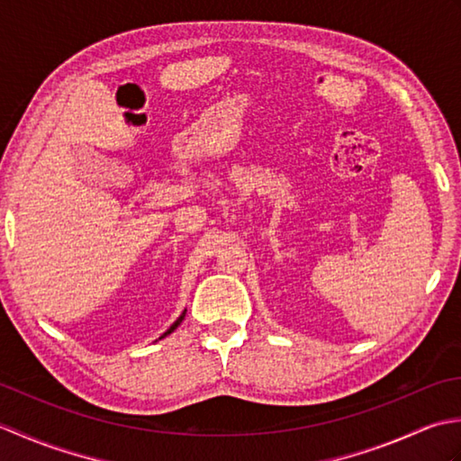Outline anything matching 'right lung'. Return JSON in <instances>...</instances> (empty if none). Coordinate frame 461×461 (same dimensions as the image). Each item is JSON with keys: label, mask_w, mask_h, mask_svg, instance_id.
<instances>
[{"label": "right lung", "mask_w": 461, "mask_h": 461, "mask_svg": "<svg viewBox=\"0 0 461 461\" xmlns=\"http://www.w3.org/2000/svg\"><path fill=\"white\" fill-rule=\"evenodd\" d=\"M184 317H185V311H184V312H182V315H180V317H178V319H176V321H174V325H172V327H170V329H168V330H166V332H164V335H162V337H160V339H164V337H168V335H170V332H174V330H176V329H178V325H180V322H182V321H184Z\"/></svg>", "instance_id": "obj_1"}]
</instances>
